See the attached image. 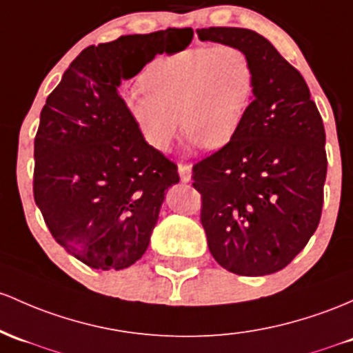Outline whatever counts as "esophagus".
Segmentation results:
<instances>
[{
	"instance_id": "esophagus-1",
	"label": "esophagus",
	"mask_w": 353,
	"mask_h": 353,
	"mask_svg": "<svg viewBox=\"0 0 353 353\" xmlns=\"http://www.w3.org/2000/svg\"><path fill=\"white\" fill-rule=\"evenodd\" d=\"M177 172H179L181 181H183V183H189V181L192 179V169H191V165H188V164H179V165H177Z\"/></svg>"
}]
</instances>
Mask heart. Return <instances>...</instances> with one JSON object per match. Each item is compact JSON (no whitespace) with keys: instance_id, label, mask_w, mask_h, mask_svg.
<instances>
[{"instance_id":"obj_1","label":"heart","mask_w":353,"mask_h":353,"mask_svg":"<svg viewBox=\"0 0 353 353\" xmlns=\"http://www.w3.org/2000/svg\"><path fill=\"white\" fill-rule=\"evenodd\" d=\"M145 90L125 97L130 119L144 141L168 150L181 132L219 149L238 135L254 100V68L234 45L194 46L157 57L142 77Z\"/></svg>"}]
</instances>
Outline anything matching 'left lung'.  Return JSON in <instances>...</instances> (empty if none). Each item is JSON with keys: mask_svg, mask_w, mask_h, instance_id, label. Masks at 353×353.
Wrapping results in <instances>:
<instances>
[{"mask_svg": "<svg viewBox=\"0 0 353 353\" xmlns=\"http://www.w3.org/2000/svg\"><path fill=\"white\" fill-rule=\"evenodd\" d=\"M196 33L245 50L256 80L238 135L192 168L209 251L234 274L276 273L320 223L327 177L320 112L300 72L263 34L228 26Z\"/></svg>", "mask_w": 353, "mask_h": 353, "instance_id": "obj_1", "label": "left lung"}]
</instances>
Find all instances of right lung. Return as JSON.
Here are the masks:
<instances>
[{
    "label": "right lung",
    "instance_id": "add662e5",
    "mask_svg": "<svg viewBox=\"0 0 353 353\" xmlns=\"http://www.w3.org/2000/svg\"><path fill=\"white\" fill-rule=\"evenodd\" d=\"M192 32V30H191ZM168 28L88 46L48 95L34 137V203L67 253L95 270H123L149 248L176 164L150 147L119 94L192 33Z\"/></svg>",
    "mask_w": 353,
    "mask_h": 353
}]
</instances>
